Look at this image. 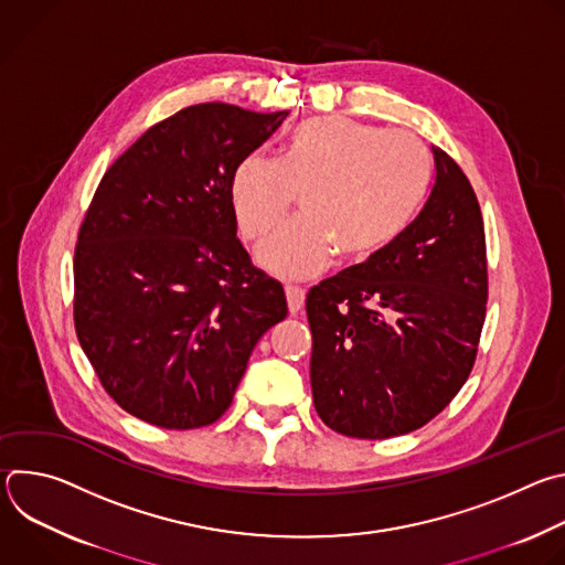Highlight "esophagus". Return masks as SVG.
<instances>
[{
	"label": "esophagus",
	"instance_id": "34e87169",
	"mask_svg": "<svg viewBox=\"0 0 565 565\" xmlns=\"http://www.w3.org/2000/svg\"><path fill=\"white\" fill-rule=\"evenodd\" d=\"M286 299H288V310L297 315L303 308L306 301V290L299 286H286Z\"/></svg>",
	"mask_w": 565,
	"mask_h": 565
}]
</instances>
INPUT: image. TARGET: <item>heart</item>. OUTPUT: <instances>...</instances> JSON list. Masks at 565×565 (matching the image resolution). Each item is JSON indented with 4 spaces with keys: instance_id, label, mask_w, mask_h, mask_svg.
<instances>
[{
    "instance_id": "heart-1",
    "label": "heart",
    "mask_w": 565,
    "mask_h": 565,
    "mask_svg": "<svg viewBox=\"0 0 565 565\" xmlns=\"http://www.w3.org/2000/svg\"><path fill=\"white\" fill-rule=\"evenodd\" d=\"M429 181L425 145L344 116L303 120L279 163L248 153L230 179L241 234L259 238L299 194V218L277 227L257 248L259 264L281 279L324 270L335 250L364 259L393 241L414 216Z\"/></svg>"
}]
</instances>
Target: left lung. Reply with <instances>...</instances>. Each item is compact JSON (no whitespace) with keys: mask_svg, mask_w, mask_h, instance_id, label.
<instances>
[{"mask_svg":"<svg viewBox=\"0 0 565 565\" xmlns=\"http://www.w3.org/2000/svg\"><path fill=\"white\" fill-rule=\"evenodd\" d=\"M434 158L418 216L306 297L315 412L342 436L382 440L427 425L476 362L488 310L486 225L456 160L440 147Z\"/></svg>","mask_w":565,"mask_h":565,"instance_id":"8db88e82","label":"left lung"}]
</instances>
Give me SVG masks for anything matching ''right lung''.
I'll return each instance as SVG.
<instances>
[{
  "label": "right lung",
  "mask_w": 565,
  "mask_h": 565,
  "mask_svg": "<svg viewBox=\"0 0 565 565\" xmlns=\"http://www.w3.org/2000/svg\"><path fill=\"white\" fill-rule=\"evenodd\" d=\"M288 111L192 105L105 172L77 230L73 324L127 414L199 429L232 405L262 335L288 315L236 238L230 179Z\"/></svg>",
  "instance_id": "obj_1"
}]
</instances>
